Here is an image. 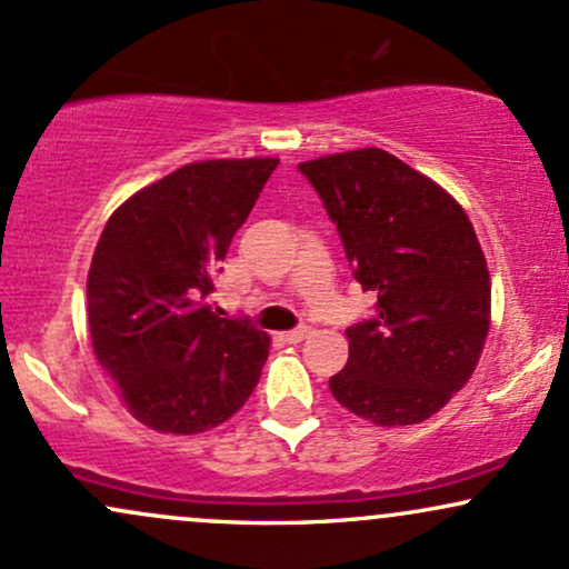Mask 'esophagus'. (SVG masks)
Returning a JSON list of instances; mask_svg holds the SVG:
<instances>
[{
    "label": "esophagus",
    "mask_w": 569,
    "mask_h": 569,
    "mask_svg": "<svg viewBox=\"0 0 569 569\" xmlns=\"http://www.w3.org/2000/svg\"><path fill=\"white\" fill-rule=\"evenodd\" d=\"M310 335H312V331L307 329V326H299V329H291V331H286L283 339H286V342L297 345V342H302V339H307V337H310Z\"/></svg>",
    "instance_id": "obj_1"
}]
</instances>
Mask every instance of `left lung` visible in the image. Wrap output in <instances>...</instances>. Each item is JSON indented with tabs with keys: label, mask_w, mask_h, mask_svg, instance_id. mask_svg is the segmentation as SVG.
<instances>
[{
	"label": "left lung",
	"mask_w": 569,
	"mask_h": 569,
	"mask_svg": "<svg viewBox=\"0 0 569 569\" xmlns=\"http://www.w3.org/2000/svg\"><path fill=\"white\" fill-rule=\"evenodd\" d=\"M337 224L352 278L377 293L329 380L375 426L428 420L471 380L489 331V272L471 219L447 189L385 149L302 162Z\"/></svg>",
	"instance_id": "left-lung-1"
}]
</instances>
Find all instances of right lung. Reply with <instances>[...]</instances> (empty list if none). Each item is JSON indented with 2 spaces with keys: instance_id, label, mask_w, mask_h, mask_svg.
Masks as SVG:
<instances>
[{
  "instance_id": "obj_1",
  "label": "right lung",
  "mask_w": 569,
  "mask_h": 569,
  "mask_svg": "<svg viewBox=\"0 0 569 569\" xmlns=\"http://www.w3.org/2000/svg\"><path fill=\"white\" fill-rule=\"evenodd\" d=\"M276 166L189 162L128 198L103 227L88 272L90 339L130 415L152 430L217 428L257 388L270 337L248 318H221L211 293Z\"/></svg>"
}]
</instances>
